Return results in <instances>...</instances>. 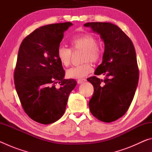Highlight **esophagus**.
<instances>
[{
    "label": "esophagus",
    "instance_id": "1",
    "mask_svg": "<svg viewBox=\"0 0 152 152\" xmlns=\"http://www.w3.org/2000/svg\"><path fill=\"white\" fill-rule=\"evenodd\" d=\"M85 81H86V79L82 78V79H78V80H77V82H78V84H82V83H83V82H84Z\"/></svg>",
    "mask_w": 152,
    "mask_h": 152
}]
</instances>
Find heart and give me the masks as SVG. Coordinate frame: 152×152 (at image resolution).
<instances>
[{
  "label": "heart",
  "instance_id": "heart-1",
  "mask_svg": "<svg viewBox=\"0 0 152 152\" xmlns=\"http://www.w3.org/2000/svg\"><path fill=\"white\" fill-rule=\"evenodd\" d=\"M97 39L91 33H84L71 38L70 44L71 49L64 45L59 46L57 56L64 66L70 65L72 58V51H83L81 61L82 64L72 67L67 70L66 74L71 78H82L91 73L92 70L91 63L99 62L102 58V50L97 44Z\"/></svg>",
  "mask_w": 152,
  "mask_h": 152
}]
</instances>
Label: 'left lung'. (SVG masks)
Wrapping results in <instances>:
<instances>
[{
	"instance_id": "8db88e82",
	"label": "left lung",
	"mask_w": 152,
	"mask_h": 152,
	"mask_svg": "<svg viewBox=\"0 0 152 152\" xmlns=\"http://www.w3.org/2000/svg\"><path fill=\"white\" fill-rule=\"evenodd\" d=\"M84 25L101 35L104 43L102 64L94 74L106 78L104 80L96 76L87 78L94 87L90 110L101 121H115L127 111L137 86L139 68L134 45L119 27L110 23L91 22Z\"/></svg>"
}]
</instances>
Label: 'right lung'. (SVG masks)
Wrapping results in <instances>:
<instances>
[{
  "mask_svg": "<svg viewBox=\"0 0 152 152\" xmlns=\"http://www.w3.org/2000/svg\"><path fill=\"white\" fill-rule=\"evenodd\" d=\"M71 25L66 22L41 27L27 35L19 47L15 88L26 114L42 124H50L62 117L69 94L77 84L74 79H64L65 71L57 56L64 33Z\"/></svg>",
  "mask_w": 152,
  "mask_h": 152,
  "instance_id": "obj_1",
  "label": "right lung"
}]
</instances>
